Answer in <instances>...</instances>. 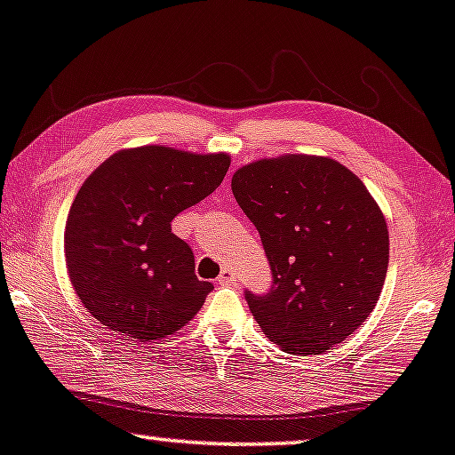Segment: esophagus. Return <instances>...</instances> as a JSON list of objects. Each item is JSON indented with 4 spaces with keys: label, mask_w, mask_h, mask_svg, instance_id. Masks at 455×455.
Here are the masks:
<instances>
[{
    "label": "esophagus",
    "mask_w": 455,
    "mask_h": 455,
    "mask_svg": "<svg viewBox=\"0 0 455 455\" xmlns=\"http://www.w3.org/2000/svg\"><path fill=\"white\" fill-rule=\"evenodd\" d=\"M216 281L218 284H222V287H231V284L237 283V276H235V272L231 268H224Z\"/></svg>",
    "instance_id": "1"
}]
</instances>
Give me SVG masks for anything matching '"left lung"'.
Listing matches in <instances>:
<instances>
[{"instance_id":"left-lung-1","label":"left lung","mask_w":455,"mask_h":455,"mask_svg":"<svg viewBox=\"0 0 455 455\" xmlns=\"http://www.w3.org/2000/svg\"><path fill=\"white\" fill-rule=\"evenodd\" d=\"M231 187L272 270L268 293L245 291L264 335L295 355L354 335L389 266V231L366 185L331 157L289 154L239 168Z\"/></svg>"}]
</instances>
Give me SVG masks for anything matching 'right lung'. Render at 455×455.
Returning <instances> with one entry per match:
<instances>
[{
  "mask_svg": "<svg viewBox=\"0 0 455 455\" xmlns=\"http://www.w3.org/2000/svg\"><path fill=\"white\" fill-rule=\"evenodd\" d=\"M228 166L227 154L143 145L89 174L66 218L64 256L91 316L139 341L172 335L196 316L214 287L196 276L191 247L171 222L208 197Z\"/></svg>",
  "mask_w": 455,
  "mask_h": 455,
  "instance_id": "1",
  "label": "right lung"
}]
</instances>
